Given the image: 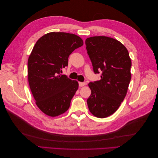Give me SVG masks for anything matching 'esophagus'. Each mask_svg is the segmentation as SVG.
I'll list each match as a JSON object with an SVG mask.
<instances>
[{
	"mask_svg": "<svg viewBox=\"0 0 158 158\" xmlns=\"http://www.w3.org/2000/svg\"><path fill=\"white\" fill-rule=\"evenodd\" d=\"M85 85H86V83L85 82H79V86L80 87H83Z\"/></svg>",
	"mask_w": 158,
	"mask_h": 158,
	"instance_id": "34e87169",
	"label": "esophagus"
}]
</instances>
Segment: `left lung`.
<instances>
[{
    "label": "left lung",
    "mask_w": 158,
    "mask_h": 158,
    "mask_svg": "<svg viewBox=\"0 0 158 158\" xmlns=\"http://www.w3.org/2000/svg\"><path fill=\"white\" fill-rule=\"evenodd\" d=\"M86 49L95 74L101 80L89 82L91 95L87 100L90 113L106 118L115 112L125 99L131 79V59L120 41L106 36L85 40Z\"/></svg>",
    "instance_id": "8db88e82"
}]
</instances>
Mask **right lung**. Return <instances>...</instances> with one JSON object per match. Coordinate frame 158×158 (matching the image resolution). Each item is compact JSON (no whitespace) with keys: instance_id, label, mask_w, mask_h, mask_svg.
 Returning <instances> with one entry per match:
<instances>
[{"instance_id":"right-lung-1","label":"right lung","mask_w":158,"mask_h":158,"mask_svg":"<svg viewBox=\"0 0 158 158\" xmlns=\"http://www.w3.org/2000/svg\"><path fill=\"white\" fill-rule=\"evenodd\" d=\"M83 44L73 33L50 32L33 47L27 61L28 82L35 104L47 115L56 117L69 109L78 83L60 73L69 55Z\"/></svg>"}]
</instances>
